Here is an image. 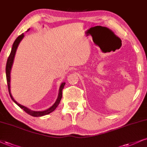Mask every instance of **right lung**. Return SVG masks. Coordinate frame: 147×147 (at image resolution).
Wrapping results in <instances>:
<instances>
[{
    "label": "right lung",
    "instance_id": "right-lung-1",
    "mask_svg": "<svg viewBox=\"0 0 147 147\" xmlns=\"http://www.w3.org/2000/svg\"><path fill=\"white\" fill-rule=\"evenodd\" d=\"M29 30V29H28ZM28 30L27 31H28ZM24 37V33L22 34L20 36H18L17 37V39H16L15 41H14L13 43V46H12V48H11V51L10 55L9 57H8V59H7V65H6V77H7V86H8V90H9V93L10 97L11 98L14 102L16 103V104L18 105L20 108H22L24 111H25L26 112L27 114L28 115L32 116V117H42V116L48 115V114L51 113L54 111V110L57 108V107L59 106L60 101L61 100V98H62V93H63V89L64 88V86L65 84V82H63L61 83V84L60 85V87H59V94H58V97L56 100L55 103L52 105V106L49 108L48 109H47L46 110H43V111H34V110H31L29 108H28L27 107L22 106V105L20 104L19 103H18L15 99H13V96L11 93V86H10V82H11V70L12 68V65L13 63V61H14V58H15V55L16 53V50H17V48L18 46H19L20 43V41L22 40V39Z\"/></svg>",
    "mask_w": 147,
    "mask_h": 147
}]
</instances>
